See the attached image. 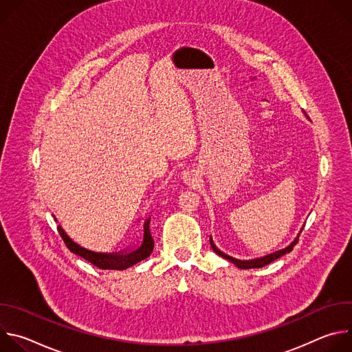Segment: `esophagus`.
Instances as JSON below:
<instances>
[{"mask_svg":"<svg viewBox=\"0 0 352 352\" xmlns=\"http://www.w3.org/2000/svg\"><path fill=\"white\" fill-rule=\"evenodd\" d=\"M199 175L193 170H184L181 173V179L184 184H195L197 181Z\"/></svg>","mask_w":352,"mask_h":352,"instance_id":"esophagus-1","label":"esophagus"}]
</instances>
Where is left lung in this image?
<instances>
[{
	"label": "left lung",
	"mask_w": 352,
	"mask_h": 352,
	"mask_svg": "<svg viewBox=\"0 0 352 352\" xmlns=\"http://www.w3.org/2000/svg\"><path fill=\"white\" fill-rule=\"evenodd\" d=\"M302 232V230H300L299 232H298V235L295 236V239L288 245V246H285L284 249H280V250H276V252H273V254H269V255H266V256H262V258H256V259H248V261H241V259H236V258H232V256H230V255H227V254H224V252H221V250L216 246V243L213 242V238H212V235H210V245H212V249L214 250V252L217 254V255H220L221 258H224V259H227V261H230V262H232L236 267H239V269H258V267H263V266H266V265H269V263H272L273 261H276V259H278V258H281L283 255H285V254H288V252H291L292 250V248L295 246V243L298 242V238H299V234Z\"/></svg>",
	"instance_id": "1"
}]
</instances>
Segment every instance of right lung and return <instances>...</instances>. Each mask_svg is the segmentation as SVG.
Returning <instances> with one entry per match:
<instances>
[{"mask_svg": "<svg viewBox=\"0 0 352 352\" xmlns=\"http://www.w3.org/2000/svg\"><path fill=\"white\" fill-rule=\"evenodd\" d=\"M56 221H57V219H56ZM148 224H150V219L147 217V214H144L139 220L138 228H136L129 245L125 246L124 249L116 250V252L96 250V249H90L87 246H82L80 243L75 242L60 224L57 228H58V232L63 236L65 245L75 255H79L85 261L97 266L98 269L125 270V269L142 262L143 259L148 258L150 254L153 252L155 241L152 238V234H150Z\"/></svg>", "mask_w": 352, "mask_h": 352, "instance_id": "add662e5", "label": "right lung"}]
</instances>
